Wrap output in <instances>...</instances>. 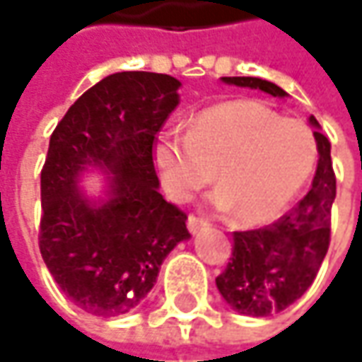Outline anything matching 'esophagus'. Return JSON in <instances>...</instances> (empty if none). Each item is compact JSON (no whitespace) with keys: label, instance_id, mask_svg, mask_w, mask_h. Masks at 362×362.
<instances>
[{"label":"esophagus","instance_id":"esophagus-1","mask_svg":"<svg viewBox=\"0 0 362 362\" xmlns=\"http://www.w3.org/2000/svg\"><path fill=\"white\" fill-rule=\"evenodd\" d=\"M187 228L189 231L195 235V233H199L202 230H205V228H209V223L205 221V219H202V217H197V216H189L187 219Z\"/></svg>","mask_w":362,"mask_h":362}]
</instances>
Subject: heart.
Listing matches in <instances>:
<instances>
[{"label": "heart", "instance_id": "b5f03b06", "mask_svg": "<svg viewBox=\"0 0 362 362\" xmlns=\"http://www.w3.org/2000/svg\"><path fill=\"white\" fill-rule=\"evenodd\" d=\"M316 155L308 127L250 98L209 106L191 120L189 132L163 131L153 146L173 199L185 202L216 173L221 187L209 199L217 209H233L243 226L278 216L310 177Z\"/></svg>", "mask_w": 362, "mask_h": 362}]
</instances>
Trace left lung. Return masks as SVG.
<instances>
[{"mask_svg": "<svg viewBox=\"0 0 362 362\" xmlns=\"http://www.w3.org/2000/svg\"><path fill=\"white\" fill-rule=\"evenodd\" d=\"M226 84L288 96L274 82L252 76H226ZM318 146L313 187L286 216L259 230L233 231V252L216 278L217 290L233 310L247 316L282 313L313 286L330 243V211L337 197L330 143L310 117Z\"/></svg>", "mask_w": 362, "mask_h": 362, "instance_id": "8db88e82", "label": "left lung"}]
</instances>
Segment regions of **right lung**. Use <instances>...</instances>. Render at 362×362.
<instances>
[{"mask_svg": "<svg viewBox=\"0 0 362 362\" xmlns=\"http://www.w3.org/2000/svg\"><path fill=\"white\" fill-rule=\"evenodd\" d=\"M169 74L117 72L68 108L42 167L40 252L64 294L94 316L134 310L167 254L189 240L187 216L159 193L157 132L179 105ZM88 166L110 173L109 199L77 187Z\"/></svg>", "mask_w": 362, "mask_h": 362, "instance_id": "obj_1", "label": "right lung"}]
</instances>
